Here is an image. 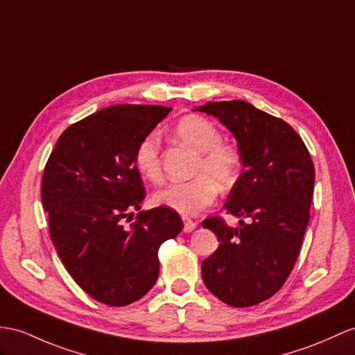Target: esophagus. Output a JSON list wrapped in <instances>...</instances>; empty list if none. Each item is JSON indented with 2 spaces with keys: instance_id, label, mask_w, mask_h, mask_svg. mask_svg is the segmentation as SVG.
Instances as JSON below:
<instances>
[{
  "instance_id": "34e87169",
  "label": "esophagus",
  "mask_w": 355,
  "mask_h": 355,
  "mask_svg": "<svg viewBox=\"0 0 355 355\" xmlns=\"http://www.w3.org/2000/svg\"><path fill=\"white\" fill-rule=\"evenodd\" d=\"M182 220H184V232L185 233H189V232H193L196 229V226H197L196 221H193L191 218H188V217H184Z\"/></svg>"
}]
</instances>
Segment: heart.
Segmentation results:
<instances>
[{
	"instance_id": "b5f03b06",
	"label": "heart",
	"mask_w": 355,
	"mask_h": 355,
	"mask_svg": "<svg viewBox=\"0 0 355 355\" xmlns=\"http://www.w3.org/2000/svg\"><path fill=\"white\" fill-rule=\"evenodd\" d=\"M175 135L198 153L193 171L197 176L158 189L153 200L182 215H197L215 202L220 188L229 189L236 184L243 158L236 146L223 141L220 128L200 114L179 119ZM159 146V135L150 132L138 143L134 153L138 173L150 182H159L162 178Z\"/></svg>"
}]
</instances>
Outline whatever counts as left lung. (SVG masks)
Returning a JSON list of instances; mask_svg holds the SVG:
<instances>
[{
  "instance_id": "left-lung-1",
  "label": "left lung",
  "mask_w": 355,
  "mask_h": 355,
  "mask_svg": "<svg viewBox=\"0 0 355 355\" xmlns=\"http://www.w3.org/2000/svg\"><path fill=\"white\" fill-rule=\"evenodd\" d=\"M197 110L230 129L244 164L224 203L239 226L229 227L221 217L202 223L220 241L202 262V279L226 304L250 307L279 292L297 262L310 220L313 161L284 120L245 101L206 102Z\"/></svg>"
}]
</instances>
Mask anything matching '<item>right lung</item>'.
Instances as JSON below:
<instances>
[{
  "label": "right lung",
  "instance_id": "add662e5",
  "mask_svg": "<svg viewBox=\"0 0 355 355\" xmlns=\"http://www.w3.org/2000/svg\"><path fill=\"white\" fill-rule=\"evenodd\" d=\"M170 110L123 103L94 112L60 135L43 170L53 244L78 286L102 304L146 295L158 279L161 244L184 229L170 207L140 212L146 193L134 162L138 143Z\"/></svg>",
  "mask_w": 355,
  "mask_h": 355
}]
</instances>
